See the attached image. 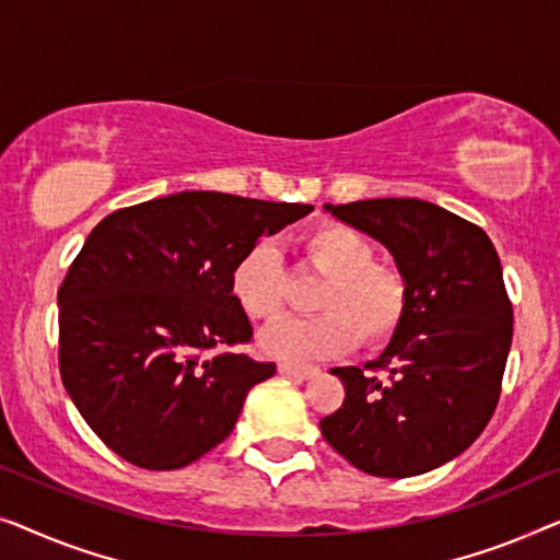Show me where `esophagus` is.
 I'll use <instances>...</instances> for the list:
<instances>
[{
  "label": "esophagus",
  "instance_id": "34e87169",
  "mask_svg": "<svg viewBox=\"0 0 560 560\" xmlns=\"http://www.w3.org/2000/svg\"><path fill=\"white\" fill-rule=\"evenodd\" d=\"M281 375H294V377H312L319 373L317 365H302V362H279Z\"/></svg>",
  "mask_w": 560,
  "mask_h": 560
}]
</instances>
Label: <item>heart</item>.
I'll return each instance as SVG.
<instances>
[{
  "instance_id": "heart-1",
  "label": "heart",
  "mask_w": 560,
  "mask_h": 560,
  "mask_svg": "<svg viewBox=\"0 0 560 560\" xmlns=\"http://www.w3.org/2000/svg\"><path fill=\"white\" fill-rule=\"evenodd\" d=\"M299 254L312 271L327 277L317 294V317H287L264 329L269 355L312 360L355 348H377L398 332L408 314L404 273L375 261V243L348 223L327 220L299 238ZM231 294L250 319L279 317L289 299V271L271 243H256L231 273Z\"/></svg>"
}]
</instances>
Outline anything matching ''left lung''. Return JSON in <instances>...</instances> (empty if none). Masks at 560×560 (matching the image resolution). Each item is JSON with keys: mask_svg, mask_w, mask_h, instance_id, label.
Instances as JSON below:
<instances>
[{"mask_svg": "<svg viewBox=\"0 0 560 560\" xmlns=\"http://www.w3.org/2000/svg\"><path fill=\"white\" fill-rule=\"evenodd\" d=\"M373 235L408 283V314L381 358L389 381L335 368L345 400L322 436L373 477H413L462 454L498 408L513 342V304L482 228L434 202L377 198L327 205Z\"/></svg>", "mask_w": 560, "mask_h": 560, "instance_id": "obj_1", "label": "left lung"}]
</instances>
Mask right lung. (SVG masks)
I'll list each match as a JSON object with an SVG mask.
<instances>
[{
    "instance_id": "1",
    "label": "right lung",
    "mask_w": 560,
    "mask_h": 560,
    "mask_svg": "<svg viewBox=\"0 0 560 560\" xmlns=\"http://www.w3.org/2000/svg\"><path fill=\"white\" fill-rule=\"evenodd\" d=\"M312 205L177 192L106 215L58 289V365L104 444L141 469H179L231 434L277 373L235 345L254 327L231 294L238 258Z\"/></svg>"
}]
</instances>
